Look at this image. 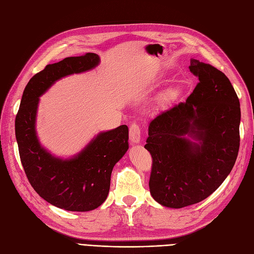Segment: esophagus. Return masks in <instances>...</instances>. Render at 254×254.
Wrapping results in <instances>:
<instances>
[{"mask_svg": "<svg viewBox=\"0 0 254 254\" xmlns=\"http://www.w3.org/2000/svg\"><path fill=\"white\" fill-rule=\"evenodd\" d=\"M129 139L132 144L140 143L141 140V128L136 124V123H132L129 127Z\"/></svg>", "mask_w": 254, "mask_h": 254, "instance_id": "esophagus-1", "label": "esophagus"}]
</instances>
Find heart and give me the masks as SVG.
<instances>
[{"label": "heart", "mask_w": 254, "mask_h": 254, "mask_svg": "<svg viewBox=\"0 0 254 254\" xmlns=\"http://www.w3.org/2000/svg\"><path fill=\"white\" fill-rule=\"evenodd\" d=\"M175 95H176V91H175V90H171L170 93H168V96L173 97V96H175Z\"/></svg>", "instance_id": "1"}]
</instances>
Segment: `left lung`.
Returning <instances> with one entry per match:
<instances>
[{
	"label": "left lung",
	"mask_w": 254,
	"mask_h": 254,
	"mask_svg": "<svg viewBox=\"0 0 254 254\" xmlns=\"http://www.w3.org/2000/svg\"><path fill=\"white\" fill-rule=\"evenodd\" d=\"M199 82L184 103L161 112L144 147L152 158L149 190L157 202L180 209L202 201L232 171L240 149L241 107L229 78L190 59Z\"/></svg>",
	"instance_id": "obj_1"
}]
</instances>
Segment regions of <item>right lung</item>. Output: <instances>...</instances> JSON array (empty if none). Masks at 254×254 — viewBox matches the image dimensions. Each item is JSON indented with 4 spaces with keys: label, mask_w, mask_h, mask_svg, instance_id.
Masks as SVG:
<instances>
[{
    "label": "right lung",
    "mask_w": 254,
    "mask_h": 254,
    "mask_svg": "<svg viewBox=\"0 0 254 254\" xmlns=\"http://www.w3.org/2000/svg\"><path fill=\"white\" fill-rule=\"evenodd\" d=\"M98 64V55L87 53L48 64L28 81L16 117L20 159L30 186L44 200L66 211H91L106 200L113 166L128 149V127L122 125L101 132L77 156L59 159L38 141L35 127L38 103L39 96L56 80L89 71Z\"/></svg>",
    "instance_id": "1"
}]
</instances>
